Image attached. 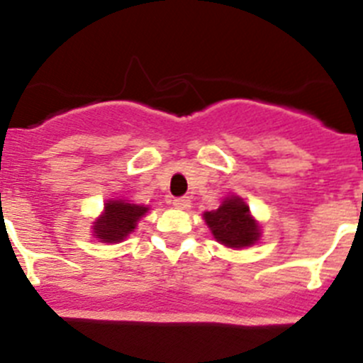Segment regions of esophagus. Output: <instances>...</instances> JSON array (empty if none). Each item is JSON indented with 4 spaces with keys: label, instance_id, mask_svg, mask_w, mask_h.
I'll list each match as a JSON object with an SVG mask.
<instances>
[{
    "label": "esophagus",
    "instance_id": "obj_1",
    "mask_svg": "<svg viewBox=\"0 0 363 363\" xmlns=\"http://www.w3.org/2000/svg\"><path fill=\"white\" fill-rule=\"evenodd\" d=\"M174 206L177 209H189L191 208V201H189V197H179L174 201Z\"/></svg>",
    "mask_w": 363,
    "mask_h": 363
}]
</instances>
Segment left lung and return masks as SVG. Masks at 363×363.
<instances>
[{"label": "left lung", "instance_id": "1", "mask_svg": "<svg viewBox=\"0 0 363 363\" xmlns=\"http://www.w3.org/2000/svg\"><path fill=\"white\" fill-rule=\"evenodd\" d=\"M204 220L216 242L231 249L254 245L262 236L258 222L250 216L249 206L235 195L223 199L218 209L206 211Z\"/></svg>", "mask_w": 363, "mask_h": 363}]
</instances>
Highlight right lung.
<instances>
[{
    "mask_svg": "<svg viewBox=\"0 0 363 363\" xmlns=\"http://www.w3.org/2000/svg\"><path fill=\"white\" fill-rule=\"evenodd\" d=\"M148 208L125 201H107L104 213L96 218L93 229L94 238L104 243H118L135 229Z\"/></svg>",
    "mask_w": 363,
    "mask_h": 363,
    "instance_id": "1",
    "label": "right lung"
}]
</instances>
